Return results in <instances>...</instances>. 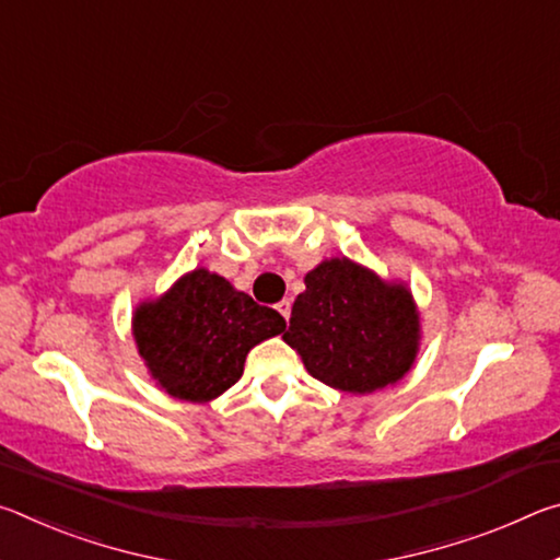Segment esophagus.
I'll return each instance as SVG.
<instances>
[{"label": "esophagus", "mask_w": 560, "mask_h": 560, "mask_svg": "<svg viewBox=\"0 0 560 560\" xmlns=\"http://www.w3.org/2000/svg\"><path fill=\"white\" fill-rule=\"evenodd\" d=\"M277 311H279V314H281L283 318H287V320H289V316H291V301H289V299H283V301H279V303H277Z\"/></svg>", "instance_id": "34e87169"}]
</instances>
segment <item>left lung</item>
<instances>
[{"label":"left lung","instance_id":"8db88e82","mask_svg":"<svg viewBox=\"0 0 560 560\" xmlns=\"http://www.w3.org/2000/svg\"><path fill=\"white\" fill-rule=\"evenodd\" d=\"M283 340L316 381L365 395L402 381L420 348V314L397 281L350 259H326L306 273Z\"/></svg>","mask_w":560,"mask_h":560}]
</instances>
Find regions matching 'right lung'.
I'll return each instance as SVG.
<instances>
[{
  "mask_svg": "<svg viewBox=\"0 0 560 560\" xmlns=\"http://www.w3.org/2000/svg\"><path fill=\"white\" fill-rule=\"evenodd\" d=\"M279 311L259 306L220 273L195 269L132 314V336L167 395L210 402L240 381L249 350L283 334Z\"/></svg>",
  "mask_w": 560,
  "mask_h": 560,
  "instance_id": "obj_1",
  "label": "right lung"
}]
</instances>
